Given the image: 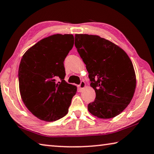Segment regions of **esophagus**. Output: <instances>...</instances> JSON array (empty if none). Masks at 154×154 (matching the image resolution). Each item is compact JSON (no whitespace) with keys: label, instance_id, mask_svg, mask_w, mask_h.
<instances>
[{"label":"esophagus","instance_id":"34e87169","mask_svg":"<svg viewBox=\"0 0 154 154\" xmlns=\"http://www.w3.org/2000/svg\"><path fill=\"white\" fill-rule=\"evenodd\" d=\"M85 83L84 82H81V83L79 85V90L80 91L83 90L85 88Z\"/></svg>","mask_w":154,"mask_h":154}]
</instances>
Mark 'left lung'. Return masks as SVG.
I'll return each mask as SVG.
<instances>
[{
	"label": "left lung",
	"instance_id": "8db88e82",
	"mask_svg": "<svg viewBox=\"0 0 154 154\" xmlns=\"http://www.w3.org/2000/svg\"><path fill=\"white\" fill-rule=\"evenodd\" d=\"M75 45L86 65L90 86L96 92L88 111L101 119L118 116L130 104L136 88L131 60L119 46L98 35L77 34Z\"/></svg>",
	"mask_w": 154,
	"mask_h": 154
}]
</instances>
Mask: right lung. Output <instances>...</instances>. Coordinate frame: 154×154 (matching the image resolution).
Instances as JSON below:
<instances>
[{
	"label": "right lung",
	"mask_w": 154,
	"mask_h": 154,
	"mask_svg": "<svg viewBox=\"0 0 154 154\" xmlns=\"http://www.w3.org/2000/svg\"><path fill=\"white\" fill-rule=\"evenodd\" d=\"M73 45L72 35H53L30 48L21 60L18 71L21 98L41 120H58L69 111L77 86L64 80V60ZM57 77L60 82H56Z\"/></svg>",
	"instance_id": "right-lung-1"
}]
</instances>
